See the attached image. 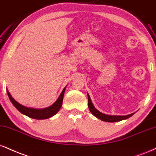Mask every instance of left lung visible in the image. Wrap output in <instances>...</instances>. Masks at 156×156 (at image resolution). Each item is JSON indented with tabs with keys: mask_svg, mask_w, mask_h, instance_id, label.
I'll return each instance as SVG.
<instances>
[{
	"mask_svg": "<svg viewBox=\"0 0 156 156\" xmlns=\"http://www.w3.org/2000/svg\"><path fill=\"white\" fill-rule=\"evenodd\" d=\"M88 95V106H89V109L90 112L93 114L95 117L97 119L102 120L103 121L106 122H117V121H121L122 120H125L130 118L131 116H132L134 113L129 114L127 115H107V114H104L100 111H99L97 109L95 108V107L94 106L92 102H91V98H90L89 94H87Z\"/></svg>",
	"mask_w": 156,
	"mask_h": 156,
	"instance_id": "left-lung-1",
	"label": "left lung"
}]
</instances>
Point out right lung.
Returning <instances> with one entry per match:
<instances>
[{
  "label": "right lung",
  "instance_id": "1",
  "mask_svg": "<svg viewBox=\"0 0 156 156\" xmlns=\"http://www.w3.org/2000/svg\"><path fill=\"white\" fill-rule=\"evenodd\" d=\"M65 89H66V86L64 88V89L62 91V93L60 94L59 97H58L55 102L53 105L48 107L46 108H42V109H35V108H27L22 105L20 104L18 102H16L15 99L12 97V95L9 93V90L7 89V94H8V96L9 97V99L12 102V103L14 105V106L16 108L17 110L20 111L21 113L24 114V115L28 116V117L31 118L33 119H37V120H42V119H47L49 118L52 117V116L55 115L56 113H57V112L59 111V109L61 108L62 105V101H63V97H64V94H65Z\"/></svg>",
  "mask_w": 156,
  "mask_h": 156
}]
</instances>
